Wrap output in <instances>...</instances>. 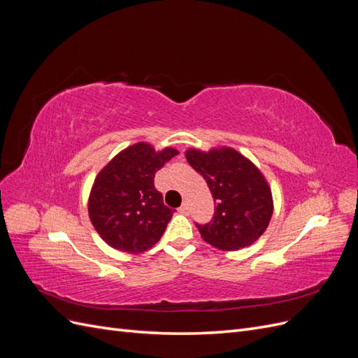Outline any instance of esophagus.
I'll use <instances>...</instances> for the list:
<instances>
[{"mask_svg":"<svg viewBox=\"0 0 358 358\" xmlns=\"http://www.w3.org/2000/svg\"><path fill=\"white\" fill-rule=\"evenodd\" d=\"M179 212H182V213H188L189 212V203L188 201H185L183 203L180 208H179Z\"/></svg>","mask_w":358,"mask_h":358,"instance_id":"esophagus-1","label":"esophagus"}]
</instances>
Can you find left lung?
<instances>
[{
	"label": "left lung",
	"mask_w": 358,
	"mask_h": 358,
	"mask_svg": "<svg viewBox=\"0 0 358 358\" xmlns=\"http://www.w3.org/2000/svg\"><path fill=\"white\" fill-rule=\"evenodd\" d=\"M185 157L204 178L216 203L212 221L197 224L203 241L221 251H237L257 242L273 215L272 189L262 170L229 146L208 152L189 148Z\"/></svg>",
	"instance_id": "obj_1"
}]
</instances>
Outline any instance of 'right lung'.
Segmentation results:
<instances>
[{
	"mask_svg": "<svg viewBox=\"0 0 358 358\" xmlns=\"http://www.w3.org/2000/svg\"><path fill=\"white\" fill-rule=\"evenodd\" d=\"M179 152L138 142L121 150L96 175L90 192V220L117 251L140 254L152 248L173 216L155 189V173Z\"/></svg>",
	"mask_w": 358,
	"mask_h": 358,
	"instance_id": "right-lung-1",
	"label": "right lung"
}]
</instances>
